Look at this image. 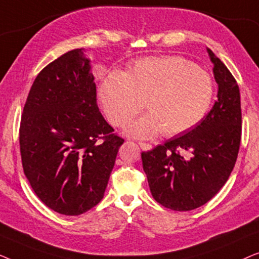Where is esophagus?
<instances>
[{
	"instance_id": "34e87169",
	"label": "esophagus",
	"mask_w": 259,
	"mask_h": 259,
	"mask_svg": "<svg viewBox=\"0 0 259 259\" xmlns=\"http://www.w3.org/2000/svg\"><path fill=\"white\" fill-rule=\"evenodd\" d=\"M139 146L141 147V150H144V151L152 150V145L146 144V143H139Z\"/></svg>"
}]
</instances>
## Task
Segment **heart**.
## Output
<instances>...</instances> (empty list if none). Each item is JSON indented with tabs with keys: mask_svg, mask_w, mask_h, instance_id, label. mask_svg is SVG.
<instances>
[{
	"mask_svg": "<svg viewBox=\"0 0 259 259\" xmlns=\"http://www.w3.org/2000/svg\"><path fill=\"white\" fill-rule=\"evenodd\" d=\"M213 95L210 74L180 56L137 60L126 73L108 74L99 87L102 108L114 126H125L145 104L150 114L126 128L140 139L185 133L204 119Z\"/></svg>",
	"mask_w": 259,
	"mask_h": 259,
	"instance_id": "heart-1",
	"label": "heart"
}]
</instances>
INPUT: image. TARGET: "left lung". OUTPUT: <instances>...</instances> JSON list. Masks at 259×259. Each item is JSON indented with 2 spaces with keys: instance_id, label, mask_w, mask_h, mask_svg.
Returning <instances> with one entry per match:
<instances>
[{
  "instance_id": "left-lung-1",
  "label": "left lung",
  "mask_w": 259,
  "mask_h": 259,
  "mask_svg": "<svg viewBox=\"0 0 259 259\" xmlns=\"http://www.w3.org/2000/svg\"><path fill=\"white\" fill-rule=\"evenodd\" d=\"M218 83L217 101L201 121L184 136L143 152V167L152 196L173 211L206 204L228 182L242 138L239 87L231 72L211 49Z\"/></svg>"
}]
</instances>
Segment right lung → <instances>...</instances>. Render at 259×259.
Instances as JSON below:
<instances>
[{
	"instance_id": "add662e5",
	"label": "right lung",
	"mask_w": 259,
	"mask_h": 259,
	"mask_svg": "<svg viewBox=\"0 0 259 259\" xmlns=\"http://www.w3.org/2000/svg\"><path fill=\"white\" fill-rule=\"evenodd\" d=\"M97 104L83 48L65 53L38 73L20 125L23 172L42 203L66 215L100 203L123 139Z\"/></svg>"
}]
</instances>
